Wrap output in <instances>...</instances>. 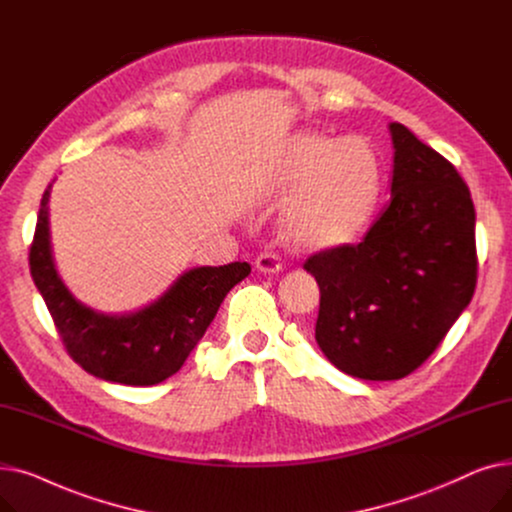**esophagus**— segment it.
Instances as JSON below:
<instances>
[{"instance_id":"1","label":"esophagus","mask_w":512,"mask_h":512,"mask_svg":"<svg viewBox=\"0 0 512 512\" xmlns=\"http://www.w3.org/2000/svg\"><path fill=\"white\" fill-rule=\"evenodd\" d=\"M255 265H257V270L263 272V274H276V272L282 270V259L274 251H265L257 257Z\"/></svg>"}]
</instances>
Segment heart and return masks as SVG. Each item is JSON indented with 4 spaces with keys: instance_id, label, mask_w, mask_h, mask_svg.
<instances>
[{
    "instance_id": "obj_1",
    "label": "heart",
    "mask_w": 512,
    "mask_h": 512,
    "mask_svg": "<svg viewBox=\"0 0 512 512\" xmlns=\"http://www.w3.org/2000/svg\"><path fill=\"white\" fill-rule=\"evenodd\" d=\"M382 178V161L365 139L294 134L278 166V184L297 186L286 205L290 236L315 249L353 242L378 207Z\"/></svg>"
}]
</instances>
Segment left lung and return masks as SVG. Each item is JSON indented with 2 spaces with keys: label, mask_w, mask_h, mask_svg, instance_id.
Instances as JSON below:
<instances>
[{
  "label": "left lung",
  "mask_w": 512,
  "mask_h": 512,
  "mask_svg": "<svg viewBox=\"0 0 512 512\" xmlns=\"http://www.w3.org/2000/svg\"><path fill=\"white\" fill-rule=\"evenodd\" d=\"M390 203L359 245L313 253L315 340L344 373L400 380L421 367L469 305L477 284L475 207L446 157L390 124Z\"/></svg>",
  "instance_id": "8db88e82"
}]
</instances>
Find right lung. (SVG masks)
<instances>
[{
  "label": "right lung",
  "mask_w": 512,
  "mask_h": 512,
  "mask_svg": "<svg viewBox=\"0 0 512 512\" xmlns=\"http://www.w3.org/2000/svg\"><path fill=\"white\" fill-rule=\"evenodd\" d=\"M45 188L29 251L31 276L66 353L105 382L155 386L191 355L230 288L251 274L247 261L186 272L157 303L130 315H103L78 303L53 267Z\"/></svg>",
  "instance_id": "add662e5"
}]
</instances>
